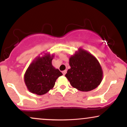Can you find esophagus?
Instances as JSON below:
<instances>
[{
    "mask_svg": "<svg viewBox=\"0 0 127 127\" xmlns=\"http://www.w3.org/2000/svg\"><path fill=\"white\" fill-rule=\"evenodd\" d=\"M66 72H67V70H64V71H63V72H62L63 74V75H65V73H66Z\"/></svg>",
    "mask_w": 127,
    "mask_h": 127,
    "instance_id": "34e87169",
    "label": "esophagus"
}]
</instances>
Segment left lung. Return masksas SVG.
Returning <instances> with one entry per match:
<instances>
[{
    "label": "left lung",
    "instance_id": "left-lung-1",
    "mask_svg": "<svg viewBox=\"0 0 127 127\" xmlns=\"http://www.w3.org/2000/svg\"><path fill=\"white\" fill-rule=\"evenodd\" d=\"M70 68L65 76L70 85L81 91H90L97 88L101 82L103 72L97 59L88 52L79 49L70 58Z\"/></svg>",
    "mask_w": 127,
    "mask_h": 127
}]
</instances>
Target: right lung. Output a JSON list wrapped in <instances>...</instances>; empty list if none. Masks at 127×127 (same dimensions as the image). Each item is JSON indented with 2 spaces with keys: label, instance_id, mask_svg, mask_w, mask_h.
<instances>
[{
  "label": "right lung",
  "instance_id": "obj_1",
  "mask_svg": "<svg viewBox=\"0 0 127 127\" xmlns=\"http://www.w3.org/2000/svg\"><path fill=\"white\" fill-rule=\"evenodd\" d=\"M53 55H45L38 58L29 67L24 75V81L29 90L37 95H43L51 90L57 79L63 75L59 69L52 66Z\"/></svg>",
  "mask_w": 127,
  "mask_h": 127
}]
</instances>
